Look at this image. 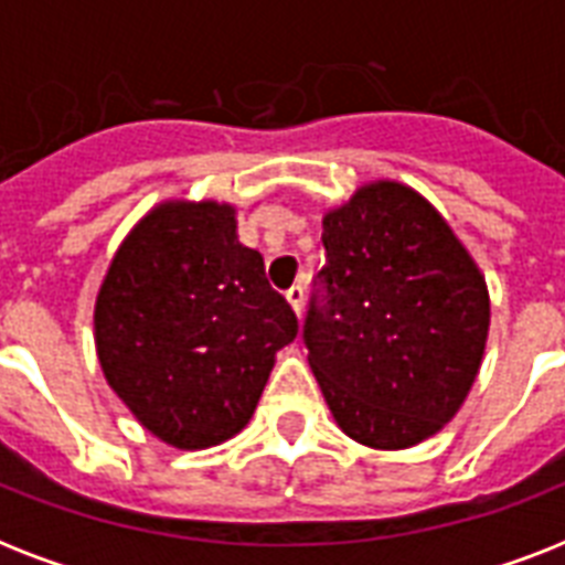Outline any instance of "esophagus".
Returning a JSON list of instances; mask_svg holds the SVG:
<instances>
[{"label": "esophagus", "instance_id": "obj_1", "mask_svg": "<svg viewBox=\"0 0 565 565\" xmlns=\"http://www.w3.org/2000/svg\"><path fill=\"white\" fill-rule=\"evenodd\" d=\"M287 301H290V308L296 310V317H301V308H305V287H301V284L290 287V290H287Z\"/></svg>", "mask_w": 565, "mask_h": 565}]
</instances>
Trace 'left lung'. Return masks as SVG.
Masks as SVG:
<instances>
[{"instance_id": "1", "label": "left lung", "mask_w": 565, "mask_h": 565, "mask_svg": "<svg viewBox=\"0 0 565 565\" xmlns=\"http://www.w3.org/2000/svg\"><path fill=\"white\" fill-rule=\"evenodd\" d=\"M328 301L310 305L308 363L345 437L419 446L463 407L490 334L487 278L446 216L393 179L322 216Z\"/></svg>"}]
</instances>
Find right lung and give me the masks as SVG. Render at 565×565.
<instances>
[{
	"label": "right lung",
	"mask_w": 565,
	"mask_h": 565,
	"mask_svg": "<svg viewBox=\"0 0 565 565\" xmlns=\"http://www.w3.org/2000/svg\"><path fill=\"white\" fill-rule=\"evenodd\" d=\"M299 331L237 207L167 199L137 220L102 278L93 340L102 375L149 434L181 451L237 437L275 354Z\"/></svg>",
	"instance_id": "add662e5"
}]
</instances>
